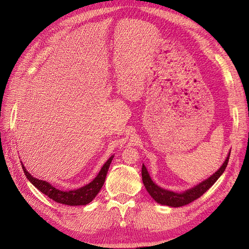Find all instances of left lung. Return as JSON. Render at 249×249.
I'll return each instance as SVG.
<instances>
[{"instance_id":"8db88e82","label":"left lung","mask_w":249,"mask_h":249,"mask_svg":"<svg viewBox=\"0 0 249 249\" xmlns=\"http://www.w3.org/2000/svg\"><path fill=\"white\" fill-rule=\"evenodd\" d=\"M229 157H230V153L228 157H227V160H225V162L223 163V166H221L219 168V170L216 171L212 177H210L208 179H205V181H203L202 183L197 185V186H195L192 189H188L182 194L173 193V192H170V190L162 189L160 186H157L155 183H153L144 165L142 166V172H141L142 181H143V184L147 190V193L151 195V197L154 199L156 202L163 205L173 206V208L184 206L200 198L201 196L206 192V190H208L210 187H212V185L217 181L218 178L226 170V167L228 165V161H229Z\"/></svg>"}]
</instances>
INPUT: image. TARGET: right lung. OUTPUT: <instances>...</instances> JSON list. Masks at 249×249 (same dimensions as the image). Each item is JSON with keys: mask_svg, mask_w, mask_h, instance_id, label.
I'll use <instances>...</instances> for the list:
<instances>
[{"mask_svg": "<svg viewBox=\"0 0 249 249\" xmlns=\"http://www.w3.org/2000/svg\"><path fill=\"white\" fill-rule=\"evenodd\" d=\"M112 158L113 156H111L109 158L107 162L103 166L102 170L99 171L98 176L95 178L91 183L79 189L71 190V192H62L60 189H56L55 187L52 186L50 183H47L45 181H41V179L32 177L23 166L22 169L25 173V177L28 178L29 181L33 184L37 189L45 194L47 197H49L50 199L55 201V202L66 205H86L91 202V201L96 197L99 190L102 189L105 183L106 176H107L108 173L110 163L112 161Z\"/></svg>", "mask_w": 249, "mask_h": 249, "instance_id": "obj_1", "label": "right lung"}]
</instances>
